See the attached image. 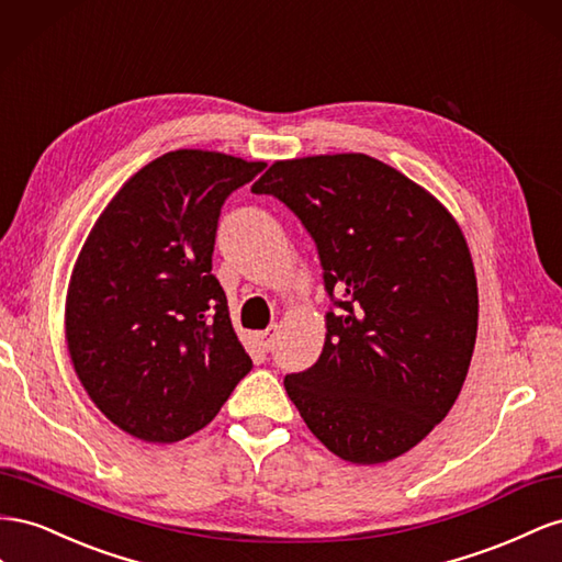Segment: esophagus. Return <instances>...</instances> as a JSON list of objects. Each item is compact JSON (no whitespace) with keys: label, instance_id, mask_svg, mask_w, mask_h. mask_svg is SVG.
<instances>
[{"label":"esophagus","instance_id":"obj_1","mask_svg":"<svg viewBox=\"0 0 562 562\" xmlns=\"http://www.w3.org/2000/svg\"><path fill=\"white\" fill-rule=\"evenodd\" d=\"M278 331H280L278 325H270L268 329L256 334V339H259V344H261L263 350H272V346H276V339H278Z\"/></svg>","mask_w":562,"mask_h":562}]
</instances>
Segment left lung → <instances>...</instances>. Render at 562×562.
<instances>
[{
	"instance_id": "8db88e82",
	"label": "left lung",
	"mask_w": 562,
	"mask_h": 562,
	"mask_svg": "<svg viewBox=\"0 0 562 562\" xmlns=\"http://www.w3.org/2000/svg\"><path fill=\"white\" fill-rule=\"evenodd\" d=\"M251 190L301 218L339 294L319 360L284 376L301 419L350 463L409 452L452 409L475 346L477 280L457 218L362 153L278 159Z\"/></svg>"
}]
</instances>
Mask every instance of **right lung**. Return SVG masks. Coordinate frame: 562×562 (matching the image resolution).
Listing matches in <instances>:
<instances>
[{
  "instance_id": "1",
  "label": "right lung",
  "mask_w": 562,
  "mask_h": 562,
  "mask_svg": "<svg viewBox=\"0 0 562 562\" xmlns=\"http://www.w3.org/2000/svg\"><path fill=\"white\" fill-rule=\"evenodd\" d=\"M266 162L171 150L140 167L95 218L70 272L66 344L108 419L143 442H179L251 370L212 276L221 204Z\"/></svg>"
}]
</instances>
